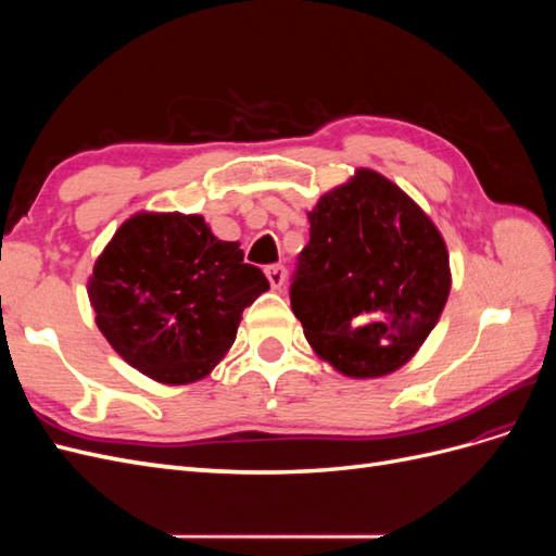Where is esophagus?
<instances>
[{
  "label": "esophagus",
  "instance_id": "esophagus-1",
  "mask_svg": "<svg viewBox=\"0 0 556 556\" xmlns=\"http://www.w3.org/2000/svg\"><path fill=\"white\" fill-rule=\"evenodd\" d=\"M264 271H266V278H268V282H271L274 290H280L282 285H285V278H288V268H285L282 264L266 266Z\"/></svg>",
  "mask_w": 556,
  "mask_h": 556
}]
</instances>
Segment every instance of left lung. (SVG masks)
<instances>
[{
    "mask_svg": "<svg viewBox=\"0 0 556 556\" xmlns=\"http://www.w3.org/2000/svg\"><path fill=\"white\" fill-rule=\"evenodd\" d=\"M308 223L290 290L306 341L348 378L394 374L427 341L452 288L439 227L374 169L319 197Z\"/></svg>",
    "mask_w": 556,
    "mask_h": 556,
    "instance_id": "1",
    "label": "left lung"
}]
</instances>
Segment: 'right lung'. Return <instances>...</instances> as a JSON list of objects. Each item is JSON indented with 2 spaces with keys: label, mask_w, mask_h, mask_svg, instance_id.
Here are the masks:
<instances>
[{
  "label": "right lung",
  "mask_w": 556,
  "mask_h": 556,
  "mask_svg": "<svg viewBox=\"0 0 556 556\" xmlns=\"http://www.w3.org/2000/svg\"><path fill=\"white\" fill-rule=\"evenodd\" d=\"M268 280L201 215L125 220L88 280L94 323L129 366L162 384L206 378L229 352L243 311Z\"/></svg>",
  "instance_id": "add662e5"
}]
</instances>
